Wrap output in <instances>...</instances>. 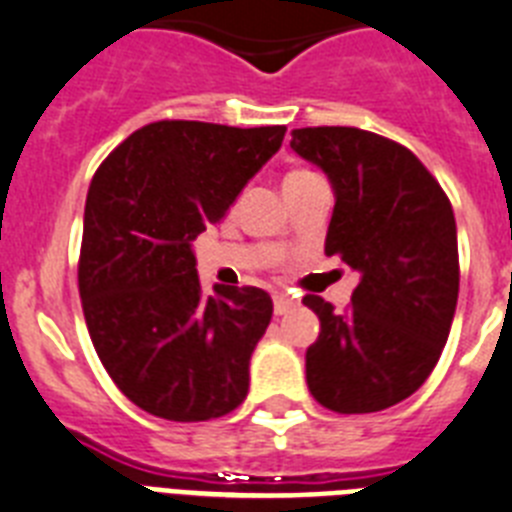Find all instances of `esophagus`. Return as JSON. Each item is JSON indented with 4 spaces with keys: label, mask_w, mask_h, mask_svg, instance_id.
Wrapping results in <instances>:
<instances>
[{
    "label": "esophagus",
    "mask_w": 512,
    "mask_h": 512,
    "mask_svg": "<svg viewBox=\"0 0 512 512\" xmlns=\"http://www.w3.org/2000/svg\"><path fill=\"white\" fill-rule=\"evenodd\" d=\"M294 307H297V299L294 297H289V294H284V292L273 294V310H276V315L292 313Z\"/></svg>",
    "instance_id": "esophagus-1"
}]
</instances>
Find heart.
I'll list each match as a JSON object with an SVG mask.
<instances>
[{
  "mask_svg": "<svg viewBox=\"0 0 512 512\" xmlns=\"http://www.w3.org/2000/svg\"><path fill=\"white\" fill-rule=\"evenodd\" d=\"M302 176H307V170H292V173L286 176V181H289V178H302Z\"/></svg>",
  "mask_w": 512,
  "mask_h": 512,
  "instance_id": "1",
  "label": "heart"
}]
</instances>
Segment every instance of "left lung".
<instances>
[{
	"mask_svg": "<svg viewBox=\"0 0 512 512\" xmlns=\"http://www.w3.org/2000/svg\"><path fill=\"white\" fill-rule=\"evenodd\" d=\"M292 149L334 186L326 255L360 276L344 313L302 299L321 321L307 389L334 413H378L421 389L450 336L460 289L452 205L410 149L363 128H294Z\"/></svg>",
	"mask_w": 512,
	"mask_h": 512,
	"instance_id": "8db88e82",
	"label": "left lung"
}]
</instances>
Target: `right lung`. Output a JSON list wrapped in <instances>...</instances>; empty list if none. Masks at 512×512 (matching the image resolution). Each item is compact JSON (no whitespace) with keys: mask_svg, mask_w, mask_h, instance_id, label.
Here are the masks:
<instances>
[{"mask_svg":"<svg viewBox=\"0 0 512 512\" xmlns=\"http://www.w3.org/2000/svg\"><path fill=\"white\" fill-rule=\"evenodd\" d=\"M284 126L157 120L91 178L78 292L120 392L165 421H213L242 405L249 357L273 315L257 286L202 292L194 239L276 155Z\"/></svg>","mask_w":512,"mask_h":512,"instance_id":"1","label":"right lung"}]
</instances>
